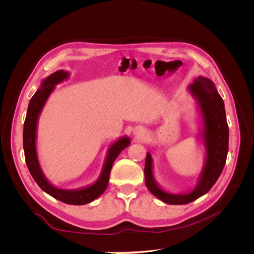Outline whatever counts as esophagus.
<instances>
[{"instance_id": "34e87169", "label": "esophagus", "mask_w": 254, "mask_h": 254, "mask_svg": "<svg viewBox=\"0 0 254 254\" xmlns=\"http://www.w3.org/2000/svg\"><path fill=\"white\" fill-rule=\"evenodd\" d=\"M136 132H139V133H142V132H143V130L139 129V130H137V131H136Z\"/></svg>"}]
</instances>
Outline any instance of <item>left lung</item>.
Masks as SVG:
<instances>
[{"mask_svg":"<svg viewBox=\"0 0 254 254\" xmlns=\"http://www.w3.org/2000/svg\"><path fill=\"white\" fill-rule=\"evenodd\" d=\"M188 90L196 99L200 112L202 127L199 134L205 148L204 164L196 187L183 194L166 191L153 177V162L150 152L146 155L144 168L146 187L152 195L168 204H187L206 194L224 170L229 149V127L225 104L214 82L203 76H199L190 84Z\"/></svg>","mask_w":254,"mask_h":254,"instance_id":"obj_1","label":"left lung"}]
</instances>
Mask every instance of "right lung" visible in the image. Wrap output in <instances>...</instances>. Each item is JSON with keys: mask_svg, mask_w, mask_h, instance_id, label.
I'll return each instance as SVG.
<instances>
[{"mask_svg": "<svg viewBox=\"0 0 254 254\" xmlns=\"http://www.w3.org/2000/svg\"><path fill=\"white\" fill-rule=\"evenodd\" d=\"M68 76H70L68 72L64 70L51 74L49 77L42 80L39 90L30 98L24 127H23V148H24L25 161L28 171L42 190L59 201H63L67 204L81 205L93 201L94 199L104 193L107 186H108L112 164L121 151L130 145V139L128 136H122L118 141H115L110 145L108 152H107L102 173L93 184L77 190H64L53 186L47 179V177L44 176L39 160H38L36 147L37 126L43 107L54 89L56 88V84L67 79Z\"/></svg>", "mask_w": 254, "mask_h": 254, "instance_id": "add662e5", "label": "right lung"}]
</instances>
